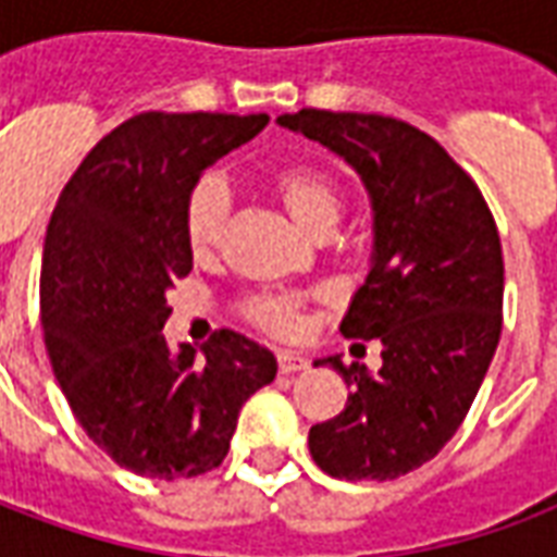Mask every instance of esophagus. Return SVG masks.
I'll return each instance as SVG.
<instances>
[{
	"label": "esophagus",
	"instance_id": "1",
	"mask_svg": "<svg viewBox=\"0 0 557 557\" xmlns=\"http://www.w3.org/2000/svg\"><path fill=\"white\" fill-rule=\"evenodd\" d=\"M277 367L280 373H301V370H307V358H301V355H295V351H277Z\"/></svg>",
	"mask_w": 557,
	"mask_h": 557
}]
</instances>
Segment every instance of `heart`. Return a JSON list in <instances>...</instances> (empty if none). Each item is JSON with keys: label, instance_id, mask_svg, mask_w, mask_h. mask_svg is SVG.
Returning a JSON list of instances; mask_svg holds the SVG:
<instances>
[{"label": "heart", "instance_id": "b5f03b06", "mask_svg": "<svg viewBox=\"0 0 557 557\" xmlns=\"http://www.w3.org/2000/svg\"><path fill=\"white\" fill-rule=\"evenodd\" d=\"M268 187L301 230L325 235L337 226L343 214V190L327 172L313 170V166H283L268 178ZM226 218H230L226 182L214 172L199 175L190 184L182 206V232L190 253H211L223 238ZM242 315L250 325L274 337H289L301 325L298 301L283 298V295H250L242 301Z\"/></svg>", "mask_w": 557, "mask_h": 557}]
</instances>
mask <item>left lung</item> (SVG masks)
Wrapping results in <instances>:
<instances>
[{"mask_svg": "<svg viewBox=\"0 0 557 557\" xmlns=\"http://www.w3.org/2000/svg\"><path fill=\"white\" fill-rule=\"evenodd\" d=\"M346 160L373 202L370 274L339 331L382 343V370L331 363L346 409L310 430L315 466L343 480L409 474L454 438L502 337L504 259L495 220L430 134L375 113L301 110L277 119ZM358 346V343H355Z\"/></svg>", "mask_w": 557, "mask_h": 557, "instance_id": "obj_1", "label": "left lung"}]
</instances>
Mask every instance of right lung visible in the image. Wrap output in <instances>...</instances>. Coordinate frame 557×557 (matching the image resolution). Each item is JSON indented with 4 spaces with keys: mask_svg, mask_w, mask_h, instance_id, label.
<instances>
[{
    "mask_svg": "<svg viewBox=\"0 0 557 557\" xmlns=\"http://www.w3.org/2000/svg\"><path fill=\"white\" fill-rule=\"evenodd\" d=\"M265 125V113L134 115L83 158L47 226L41 325L53 373L91 442L143 478L218 468L242 406L277 375L265 346L226 327L202 355L163 337L166 289L194 268L184 196Z\"/></svg>",
    "mask_w": 557,
    "mask_h": 557,
    "instance_id": "right-lung-1",
    "label": "right lung"
}]
</instances>
